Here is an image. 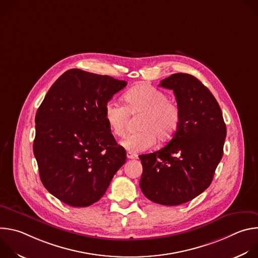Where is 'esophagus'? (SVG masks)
Instances as JSON below:
<instances>
[{
  "label": "esophagus",
  "instance_id": "34e87169",
  "mask_svg": "<svg viewBox=\"0 0 258 258\" xmlns=\"http://www.w3.org/2000/svg\"><path fill=\"white\" fill-rule=\"evenodd\" d=\"M126 157H127L128 159H137V158H138V155L135 154V153H133V152H127V153H126Z\"/></svg>",
  "mask_w": 258,
  "mask_h": 258
}]
</instances>
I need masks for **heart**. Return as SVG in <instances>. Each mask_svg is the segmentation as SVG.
<instances>
[{
	"label": "heart",
	"instance_id": "b5f03b06",
	"mask_svg": "<svg viewBox=\"0 0 258 258\" xmlns=\"http://www.w3.org/2000/svg\"><path fill=\"white\" fill-rule=\"evenodd\" d=\"M124 105L109 101L104 107L105 121L113 135L122 136L128 113L141 114L138 121L140 131L126 135L120 142L131 152H142L150 149L157 140L165 143L171 140L180 124L179 106L162 91L149 86L139 85L128 90L124 96Z\"/></svg>",
	"mask_w": 258,
	"mask_h": 258
}]
</instances>
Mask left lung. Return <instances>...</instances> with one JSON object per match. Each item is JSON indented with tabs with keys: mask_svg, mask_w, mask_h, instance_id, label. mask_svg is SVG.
<instances>
[{
	"mask_svg": "<svg viewBox=\"0 0 258 258\" xmlns=\"http://www.w3.org/2000/svg\"><path fill=\"white\" fill-rule=\"evenodd\" d=\"M172 90L180 108L177 132L160 150L140 155V188L149 200L183 204L204 192L223 157L227 127L210 91L195 77L174 73L160 82Z\"/></svg>",
	"mask_w": 258,
	"mask_h": 258,
	"instance_id": "1",
	"label": "left lung"
}]
</instances>
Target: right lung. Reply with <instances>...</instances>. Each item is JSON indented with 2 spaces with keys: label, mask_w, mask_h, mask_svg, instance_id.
I'll use <instances>...</instances> for the list:
<instances>
[{
  "label": "right lung",
  "mask_w": 258,
  "mask_h": 258,
  "mask_svg": "<svg viewBox=\"0 0 258 258\" xmlns=\"http://www.w3.org/2000/svg\"><path fill=\"white\" fill-rule=\"evenodd\" d=\"M126 82L69 69L35 114L33 154L45 188L63 203L87 207L105 194L126 152L110 132L104 107Z\"/></svg>",
  "instance_id": "right-lung-1"
}]
</instances>
